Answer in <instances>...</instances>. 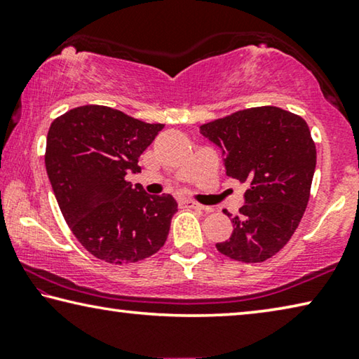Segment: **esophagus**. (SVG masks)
Returning <instances> with one entry per match:
<instances>
[{
    "label": "esophagus",
    "instance_id": "34e87169",
    "mask_svg": "<svg viewBox=\"0 0 359 359\" xmlns=\"http://www.w3.org/2000/svg\"><path fill=\"white\" fill-rule=\"evenodd\" d=\"M179 203L185 208H194V210H205V206L200 205V203H196L194 200H187V198H184V200H179Z\"/></svg>",
    "mask_w": 359,
    "mask_h": 359
}]
</instances>
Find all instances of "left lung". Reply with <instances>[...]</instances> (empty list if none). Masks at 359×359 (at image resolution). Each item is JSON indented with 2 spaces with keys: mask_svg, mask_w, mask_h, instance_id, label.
<instances>
[{
  "mask_svg": "<svg viewBox=\"0 0 359 359\" xmlns=\"http://www.w3.org/2000/svg\"><path fill=\"white\" fill-rule=\"evenodd\" d=\"M200 132L222 149L229 177L250 185L231 238L216 248L235 261L263 263L285 247L308 206L316 169L309 127L290 111L259 106L203 124Z\"/></svg>",
  "mask_w": 359,
  "mask_h": 359,
  "instance_id": "obj_1",
  "label": "left lung"
}]
</instances>
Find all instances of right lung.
<instances>
[{
	"mask_svg": "<svg viewBox=\"0 0 359 359\" xmlns=\"http://www.w3.org/2000/svg\"><path fill=\"white\" fill-rule=\"evenodd\" d=\"M164 124H147L100 104L56 117L46 137L45 165L69 229L95 258L137 263L168 238L177 201L132 187L138 158Z\"/></svg>",
	"mask_w": 359,
	"mask_h": 359,
	"instance_id": "add662e5",
	"label": "right lung"
}]
</instances>
